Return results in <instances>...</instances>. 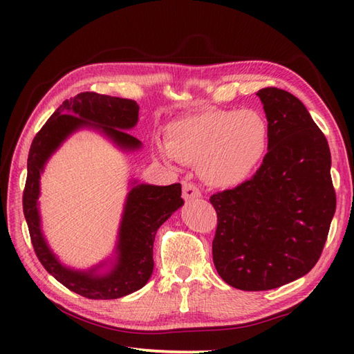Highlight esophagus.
Instances as JSON below:
<instances>
[{
	"instance_id": "1",
	"label": "esophagus",
	"mask_w": 354,
	"mask_h": 354,
	"mask_svg": "<svg viewBox=\"0 0 354 354\" xmlns=\"http://www.w3.org/2000/svg\"><path fill=\"white\" fill-rule=\"evenodd\" d=\"M183 198L185 201L198 199V198H201V190L192 183H184L183 184Z\"/></svg>"
}]
</instances>
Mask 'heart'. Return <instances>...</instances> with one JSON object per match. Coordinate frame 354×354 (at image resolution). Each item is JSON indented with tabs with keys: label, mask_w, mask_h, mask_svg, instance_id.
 I'll return each instance as SVG.
<instances>
[{
	"label": "heart",
	"mask_w": 354,
	"mask_h": 354,
	"mask_svg": "<svg viewBox=\"0 0 354 354\" xmlns=\"http://www.w3.org/2000/svg\"><path fill=\"white\" fill-rule=\"evenodd\" d=\"M270 126L257 109H212L173 120L164 129V142L152 152L164 162L199 164L204 181L217 189L246 183L269 150Z\"/></svg>",
	"instance_id": "heart-1"
}]
</instances>
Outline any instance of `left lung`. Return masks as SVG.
I'll return each instance as SVG.
<instances>
[{
    "mask_svg": "<svg viewBox=\"0 0 354 354\" xmlns=\"http://www.w3.org/2000/svg\"><path fill=\"white\" fill-rule=\"evenodd\" d=\"M270 126L269 150L255 175L213 194V261L225 283L269 290L317 265L336 209L328 142L295 95L257 93Z\"/></svg>",
    "mask_w": 354,
    "mask_h": 354,
    "instance_id": "8db88e82",
    "label": "left lung"
}]
</instances>
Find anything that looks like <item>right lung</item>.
Returning a JSON list of instances; mask_svg holds the SVG:
<instances>
[{"instance_id":"add662e5","label":"right lung","mask_w":354,"mask_h":354,"mask_svg":"<svg viewBox=\"0 0 354 354\" xmlns=\"http://www.w3.org/2000/svg\"><path fill=\"white\" fill-rule=\"evenodd\" d=\"M140 106L135 100L80 93L65 100L30 146L27 181L22 207L30 239L37 259L47 272L65 288L89 299H115L141 289L153 272V240L158 228L184 205L181 184L150 185L131 181L122 222H120L114 257L86 270L65 266L51 251L41 227L39 194L41 175L51 155L62 142L80 129H93L104 135L123 152L141 149V141L127 132L138 123ZM109 266L108 271L100 270Z\"/></svg>"}]
</instances>
